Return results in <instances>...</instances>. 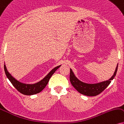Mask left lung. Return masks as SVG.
<instances>
[{"instance_id": "8db88e82", "label": "left lung", "mask_w": 124, "mask_h": 124, "mask_svg": "<svg viewBox=\"0 0 124 124\" xmlns=\"http://www.w3.org/2000/svg\"><path fill=\"white\" fill-rule=\"evenodd\" d=\"M118 69V64L113 75L108 80L99 83L90 84L82 82L75 75L72 70L70 69V82L74 87L80 94L87 96H96L101 93L111 83V81L115 77Z\"/></svg>"}]
</instances>
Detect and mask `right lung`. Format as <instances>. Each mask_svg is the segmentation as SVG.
Returning <instances> with one entry per match:
<instances>
[{
    "instance_id": "add662e5",
    "label": "right lung",
    "mask_w": 124,
    "mask_h": 124,
    "mask_svg": "<svg viewBox=\"0 0 124 124\" xmlns=\"http://www.w3.org/2000/svg\"><path fill=\"white\" fill-rule=\"evenodd\" d=\"M60 66L61 65L56 67L52 70L43 79H41L39 82L33 84L23 83L15 79L7 71L5 65V62H4V69L7 78L10 81V82L14 85V87L19 92L23 95H34L40 93L45 87L46 85L48 83L49 80L51 76Z\"/></svg>"
}]
</instances>
